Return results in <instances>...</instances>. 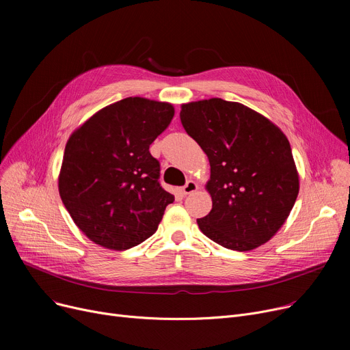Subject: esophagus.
<instances>
[{
    "instance_id": "34e87169",
    "label": "esophagus",
    "mask_w": 350,
    "mask_h": 350,
    "mask_svg": "<svg viewBox=\"0 0 350 350\" xmlns=\"http://www.w3.org/2000/svg\"><path fill=\"white\" fill-rule=\"evenodd\" d=\"M197 190V185H196V181H193V180H189L185 186L181 187V193H183V196H187V194H191L193 191H196Z\"/></svg>"
}]
</instances>
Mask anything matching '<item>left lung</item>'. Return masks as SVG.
<instances>
[{
	"label": "left lung",
	"instance_id": "1",
	"mask_svg": "<svg viewBox=\"0 0 350 350\" xmlns=\"http://www.w3.org/2000/svg\"><path fill=\"white\" fill-rule=\"evenodd\" d=\"M180 120L211 167L213 208L197 219L200 230L234 251L265 244L285 223L299 191L285 135L252 109L219 98L183 105Z\"/></svg>",
	"mask_w": 350,
	"mask_h": 350
}]
</instances>
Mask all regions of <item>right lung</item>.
<instances>
[{
  "mask_svg": "<svg viewBox=\"0 0 350 350\" xmlns=\"http://www.w3.org/2000/svg\"><path fill=\"white\" fill-rule=\"evenodd\" d=\"M173 116L170 103L126 98L99 110L69 137L59 194L95 244L123 251L156 232L174 196L160 186V163L149 147Z\"/></svg>",
  "mask_w": 350,
  "mask_h": 350,
  "instance_id": "obj_1",
  "label": "right lung"
}]
</instances>
